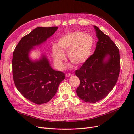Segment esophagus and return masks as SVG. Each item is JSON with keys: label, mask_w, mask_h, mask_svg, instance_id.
Masks as SVG:
<instances>
[{"label": "esophagus", "mask_w": 134, "mask_h": 134, "mask_svg": "<svg viewBox=\"0 0 134 134\" xmlns=\"http://www.w3.org/2000/svg\"><path fill=\"white\" fill-rule=\"evenodd\" d=\"M66 76H68V77H69V76H71L72 75V74H70V73H67V74H66V75H65Z\"/></svg>", "instance_id": "obj_1"}]
</instances>
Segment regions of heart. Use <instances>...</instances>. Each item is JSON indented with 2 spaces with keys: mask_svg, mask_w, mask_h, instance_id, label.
Wrapping results in <instances>:
<instances>
[{
  "mask_svg": "<svg viewBox=\"0 0 134 134\" xmlns=\"http://www.w3.org/2000/svg\"><path fill=\"white\" fill-rule=\"evenodd\" d=\"M94 45L92 36L83 32L75 31L68 33L60 37L58 44H52V55L57 66L64 68L63 61L65 59L64 52H68L70 62L75 65H80L90 57Z\"/></svg>",
  "mask_w": 134,
  "mask_h": 134,
  "instance_id": "b5f03b06",
  "label": "heart"
}]
</instances>
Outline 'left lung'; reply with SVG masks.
<instances>
[{
  "label": "left lung",
  "instance_id": "obj_1",
  "mask_svg": "<svg viewBox=\"0 0 134 134\" xmlns=\"http://www.w3.org/2000/svg\"><path fill=\"white\" fill-rule=\"evenodd\" d=\"M94 27L98 39L94 54L75 71L80 80L77 95L89 103L98 102L109 94L117 83L120 70L118 47L98 27Z\"/></svg>",
  "mask_w": 134,
  "mask_h": 134
}]
</instances>
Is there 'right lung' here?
Segmentation results:
<instances>
[{"label": "right lung", "instance_id": "1", "mask_svg": "<svg viewBox=\"0 0 134 134\" xmlns=\"http://www.w3.org/2000/svg\"><path fill=\"white\" fill-rule=\"evenodd\" d=\"M58 27L36 28L22 38L15 47L12 59V72L15 86L28 100L37 104L50 101L55 95L65 74L54 70L44 55L32 61L29 52L53 35Z\"/></svg>", "mask_w": 134, "mask_h": 134}]
</instances>
